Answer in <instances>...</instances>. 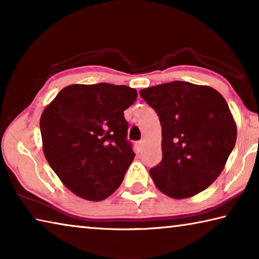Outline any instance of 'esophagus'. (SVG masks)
Returning a JSON list of instances; mask_svg holds the SVG:
<instances>
[{
    "label": "esophagus",
    "instance_id": "1",
    "mask_svg": "<svg viewBox=\"0 0 259 259\" xmlns=\"http://www.w3.org/2000/svg\"><path fill=\"white\" fill-rule=\"evenodd\" d=\"M144 147V142L143 140H139V142L136 143V148H137V151H142V148Z\"/></svg>",
    "mask_w": 259,
    "mask_h": 259
}]
</instances>
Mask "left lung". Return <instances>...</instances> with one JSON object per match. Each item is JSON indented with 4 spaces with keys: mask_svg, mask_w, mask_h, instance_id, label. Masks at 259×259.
Returning <instances> with one entry per match:
<instances>
[{
    "mask_svg": "<svg viewBox=\"0 0 259 259\" xmlns=\"http://www.w3.org/2000/svg\"><path fill=\"white\" fill-rule=\"evenodd\" d=\"M160 117L162 161L150 170L155 186L186 199L216 181L236 142L224 97L208 85L174 81L139 91Z\"/></svg>",
    "mask_w": 259,
    "mask_h": 259,
    "instance_id": "1",
    "label": "left lung"
}]
</instances>
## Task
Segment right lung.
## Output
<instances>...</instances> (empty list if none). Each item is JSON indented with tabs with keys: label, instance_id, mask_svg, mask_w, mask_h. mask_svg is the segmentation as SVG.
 I'll return each mask as SVG.
<instances>
[{
	"label": "right lung",
	"instance_id": "obj_1",
	"mask_svg": "<svg viewBox=\"0 0 259 259\" xmlns=\"http://www.w3.org/2000/svg\"><path fill=\"white\" fill-rule=\"evenodd\" d=\"M137 91L109 83L72 84L45 108L40 129L52 170L74 194L102 201L116 191L135 153L124 111Z\"/></svg>",
	"mask_w": 259,
	"mask_h": 259
}]
</instances>
